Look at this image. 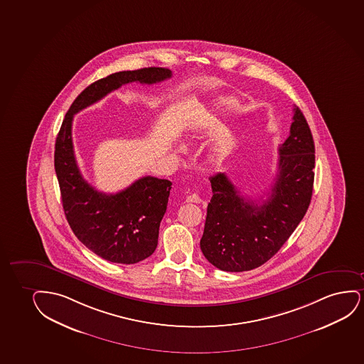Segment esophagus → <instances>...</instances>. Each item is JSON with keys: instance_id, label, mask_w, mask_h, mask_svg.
Here are the masks:
<instances>
[{"instance_id": "34e87169", "label": "esophagus", "mask_w": 364, "mask_h": 364, "mask_svg": "<svg viewBox=\"0 0 364 364\" xmlns=\"http://www.w3.org/2000/svg\"><path fill=\"white\" fill-rule=\"evenodd\" d=\"M186 200H187V202L188 203H197V204H198V203L202 202V199H200V197H199L198 194L196 193L191 194V196H188Z\"/></svg>"}]
</instances>
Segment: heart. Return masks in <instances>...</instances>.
Here are the masks:
<instances>
[{"instance_id": "heart-1", "label": "heart", "mask_w": 364, "mask_h": 364, "mask_svg": "<svg viewBox=\"0 0 364 364\" xmlns=\"http://www.w3.org/2000/svg\"><path fill=\"white\" fill-rule=\"evenodd\" d=\"M215 106H217L215 109H217L218 112H221V113L224 112V113H226V112H231L236 109L237 102L235 101V100H231V98H224V100L218 102ZM180 150H182V147H180Z\"/></svg>"}]
</instances>
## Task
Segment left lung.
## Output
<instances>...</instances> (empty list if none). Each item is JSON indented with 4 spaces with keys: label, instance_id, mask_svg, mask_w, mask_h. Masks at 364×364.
Returning a JSON list of instances; mask_svg holds the SVG:
<instances>
[{
    "label": "left lung",
    "instance_id": "obj_1",
    "mask_svg": "<svg viewBox=\"0 0 364 364\" xmlns=\"http://www.w3.org/2000/svg\"><path fill=\"white\" fill-rule=\"evenodd\" d=\"M289 136L278 147V170L268 198L247 200L225 173L210 177L200 250L213 266L226 272L251 271L276 255L299 225L313 196L315 145L299 108Z\"/></svg>",
    "mask_w": 364,
    "mask_h": 364
}]
</instances>
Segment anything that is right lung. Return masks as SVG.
<instances>
[{
	"label": "right lung",
	"mask_w": 364,
	"mask_h": 364,
	"mask_svg": "<svg viewBox=\"0 0 364 364\" xmlns=\"http://www.w3.org/2000/svg\"><path fill=\"white\" fill-rule=\"evenodd\" d=\"M171 76L168 69L144 68L115 73L91 83L73 102L56 136L54 166L65 217L76 237L109 262L133 264L151 256L172 182L145 176L118 193L98 192L83 180L75 159L74 114L127 83L152 85Z\"/></svg>",
	"instance_id": "obj_1"
}]
</instances>
